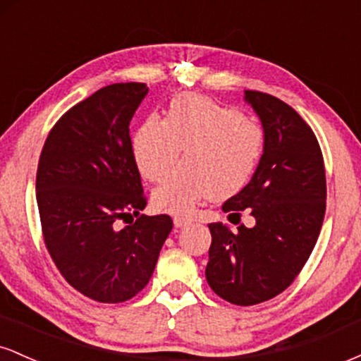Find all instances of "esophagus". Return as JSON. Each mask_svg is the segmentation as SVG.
Segmentation results:
<instances>
[{"instance_id":"34e87169","label":"esophagus","mask_w":361,"mask_h":361,"mask_svg":"<svg viewBox=\"0 0 361 361\" xmlns=\"http://www.w3.org/2000/svg\"><path fill=\"white\" fill-rule=\"evenodd\" d=\"M173 222H175V227L180 229V227H185V226H188V224H192V219L186 217V215H183V214H175L173 215Z\"/></svg>"}]
</instances>
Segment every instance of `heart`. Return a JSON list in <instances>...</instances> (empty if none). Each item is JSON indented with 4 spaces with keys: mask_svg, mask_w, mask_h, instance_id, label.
Wrapping results in <instances>:
<instances>
[{
    "mask_svg": "<svg viewBox=\"0 0 361 361\" xmlns=\"http://www.w3.org/2000/svg\"><path fill=\"white\" fill-rule=\"evenodd\" d=\"M263 147V128L255 120L195 93L176 97L166 118L149 117L132 137L135 164L151 181L166 178L183 149L186 164L152 193L156 207L178 212L205 198L226 200L241 192Z\"/></svg>",
    "mask_w": 361,
    "mask_h": 361,
    "instance_id": "1",
    "label": "heart"
}]
</instances>
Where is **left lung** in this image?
I'll use <instances>...</instances> for the list:
<instances>
[{
	"instance_id": "1",
	"label": "left lung",
	"mask_w": 361,
	"mask_h": 361,
	"mask_svg": "<svg viewBox=\"0 0 361 361\" xmlns=\"http://www.w3.org/2000/svg\"><path fill=\"white\" fill-rule=\"evenodd\" d=\"M264 134L263 154L250 183L222 205L255 226L209 224L212 244L205 276L235 305H255L283 292L309 259L326 212V173L312 128L292 106L261 91H244Z\"/></svg>"
}]
</instances>
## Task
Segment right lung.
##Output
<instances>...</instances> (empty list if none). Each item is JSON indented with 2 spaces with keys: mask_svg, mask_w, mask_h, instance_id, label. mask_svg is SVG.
I'll return each mask as SVG.
<instances>
[{
  "mask_svg": "<svg viewBox=\"0 0 361 361\" xmlns=\"http://www.w3.org/2000/svg\"><path fill=\"white\" fill-rule=\"evenodd\" d=\"M144 82H115L74 105L49 132L37 168L44 241L61 275L97 302L118 304L151 280L171 233L169 215L146 207L128 123ZM138 221L118 230V218Z\"/></svg>",
  "mask_w": 361,
  "mask_h": 361,
  "instance_id": "right-lung-1",
  "label": "right lung"
}]
</instances>
